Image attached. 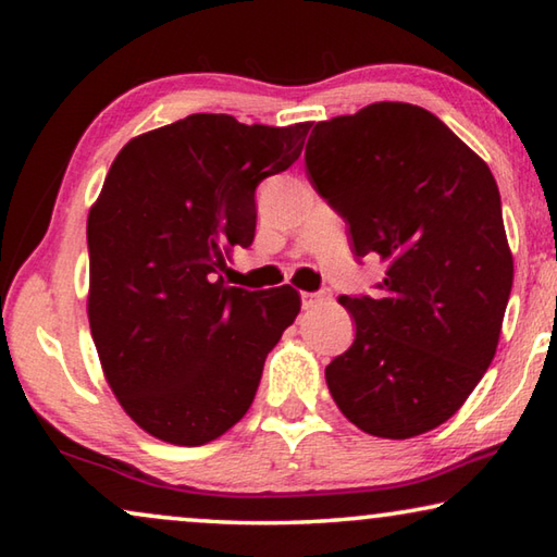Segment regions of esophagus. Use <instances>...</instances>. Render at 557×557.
Segmentation results:
<instances>
[{"mask_svg":"<svg viewBox=\"0 0 557 557\" xmlns=\"http://www.w3.org/2000/svg\"><path fill=\"white\" fill-rule=\"evenodd\" d=\"M329 297H332V289H329V287L319 289V292H301V307L312 309L314 305H319V301H324Z\"/></svg>","mask_w":557,"mask_h":557,"instance_id":"esophagus-1","label":"esophagus"}]
</instances>
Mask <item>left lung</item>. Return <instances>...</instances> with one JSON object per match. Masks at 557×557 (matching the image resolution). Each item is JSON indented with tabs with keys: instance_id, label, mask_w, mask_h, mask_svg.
Listing matches in <instances>:
<instances>
[{
	"instance_id": "8db88e82",
	"label": "left lung",
	"mask_w": 557,
	"mask_h": 557,
	"mask_svg": "<svg viewBox=\"0 0 557 557\" xmlns=\"http://www.w3.org/2000/svg\"><path fill=\"white\" fill-rule=\"evenodd\" d=\"M305 162L354 256L388 262L383 295L338 297L356 338L326 366L332 398L375 437L435 430L492 363L513 285L492 169L410 102L317 122Z\"/></svg>"
}]
</instances>
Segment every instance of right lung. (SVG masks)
<instances>
[{"label":"right lung","mask_w":557,"mask_h":557,"mask_svg":"<svg viewBox=\"0 0 557 557\" xmlns=\"http://www.w3.org/2000/svg\"><path fill=\"white\" fill-rule=\"evenodd\" d=\"M309 127L196 112L110 166L88 215L90 334L112 393L157 440L196 447L231 430L299 314L289 285L248 292L219 272L256 238V188L297 162Z\"/></svg>","instance_id":"1"}]
</instances>
